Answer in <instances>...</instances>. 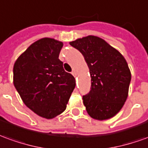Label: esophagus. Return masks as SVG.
Wrapping results in <instances>:
<instances>
[{"mask_svg":"<svg viewBox=\"0 0 148 148\" xmlns=\"http://www.w3.org/2000/svg\"><path fill=\"white\" fill-rule=\"evenodd\" d=\"M72 74L74 75V77H76V76H77V73H76V71H72Z\"/></svg>","mask_w":148,"mask_h":148,"instance_id":"1","label":"esophagus"}]
</instances>
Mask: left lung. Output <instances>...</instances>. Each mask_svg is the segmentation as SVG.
<instances>
[{"label":"left lung","instance_id":"1","mask_svg":"<svg viewBox=\"0 0 148 148\" xmlns=\"http://www.w3.org/2000/svg\"><path fill=\"white\" fill-rule=\"evenodd\" d=\"M70 45L82 53L90 70L91 87L82 97L88 114L97 120L114 117L127 99L132 79L124 57L96 36L78 38Z\"/></svg>","mask_w":148,"mask_h":148}]
</instances>
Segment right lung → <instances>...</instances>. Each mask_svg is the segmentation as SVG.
Segmentation results:
<instances>
[{"label": "right lung", "mask_w": 148, "mask_h": 148, "mask_svg": "<svg viewBox=\"0 0 148 148\" xmlns=\"http://www.w3.org/2000/svg\"><path fill=\"white\" fill-rule=\"evenodd\" d=\"M63 43L44 38L34 42L13 66V84L23 103L50 119L62 114L75 87V78L64 71L58 57Z\"/></svg>", "instance_id": "1"}]
</instances>
